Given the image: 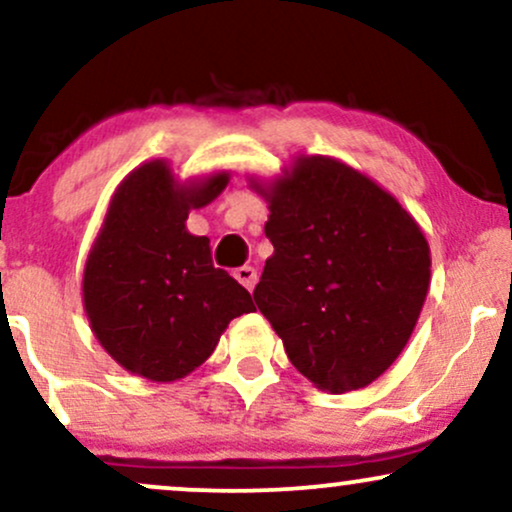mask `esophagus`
I'll return each instance as SVG.
<instances>
[{
    "mask_svg": "<svg viewBox=\"0 0 512 512\" xmlns=\"http://www.w3.org/2000/svg\"><path fill=\"white\" fill-rule=\"evenodd\" d=\"M233 276H236L238 283H243V286L248 288V291H252V288H255V283H257L255 267H248V264H243V267H238L236 272H233Z\"/></svg>",
    "mask_w": 512,
    "mask_h": 512,
    "instance_id": "esophagus-1",
    "label": "esophagus"
}]
</instances>
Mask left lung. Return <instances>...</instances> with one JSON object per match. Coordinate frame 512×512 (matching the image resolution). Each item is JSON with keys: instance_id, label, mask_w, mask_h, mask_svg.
<instances>
[{"instance_id": "8db88e82", "label": "left lung", "mask_w": 512, "mask_h": 512, "mask_svg": "<svg viewBox=\"0 0 512 512\" xmlns=\"http://www.w3.org/2000/svg\"><path fill=\"white\" fill-rule=\"evenodd\" d=\"M248 181L267 200L274 245L257 307L317 389H365L420 319L432 281L424 231L389 190L336 157L298 155L274 178Z\"/></svg>"}]
</instances>
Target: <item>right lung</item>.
<instances>
[{"instance_id": "1", "label": "right lung", "mask_w": 512, "mask_h": 512, "mask_svg": "<svg viewBox=\"0 0 512 512\" xmlns=\"http://www.w3.org/2000/svg\"><path fill=\"white\" fill-rule=\"evenodd\" d=\"M226 169L178 178L166 159L135 166L116 186L83 269V310L100 346L126 372L159 384L188 377L231 319L255 310L250 293L212 264L190 209L229 186Z\"/></svg>"}]
</instances>
